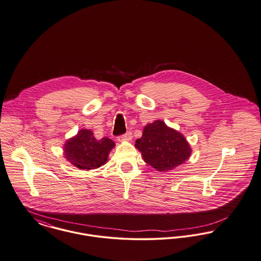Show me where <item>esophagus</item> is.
Instances as JSON below:
<instances>
[{
	"label": "esophagus",
	"instance_id": "obj_1",
	"mask_svg": "<svg viewBox=\"0 0 261 261\" xmlns=\"http://www.w3.org/2000/svg\"><path fill=\"white\" fill-rule=\"evenodd\" d=\"M132 140V134L130 132L124 134L122 136L118 137V141L119 142H130Z\"/></svg>",
	"mask_w": 261,
	"mask_h": 261
}]
</instances>
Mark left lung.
<instances>
[{
    "label": "left lung",
    "mask_w": 261,
    "mask_h": 261,
    "mask_svg": "<svg viewBox=\"0 0 261 261\" xmlns=\"http://www.w3.org/2000/svg\"><path fill=\"white\" fill-rule=\"evenodd\" d=\"M135 147L145 163L158 171H169L179 166L191 155V147L184 135L170 128L163 120L147 124Z\"/></svg>",
    "instance_id": "left-lung-1"
}]
</instances>
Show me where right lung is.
<instances>
[{"label":"right lung","mask_w":261,"mask_h":261,"mask_svg":"<svg viewBox=\"0 0 261 261\" xmlns=\"http://www.w3.org/2000/svg\"><path fill=\"white\" fill-rule=\"evenodd\" d=\"M114 147L115 143L111 139L97 140L92 130L81 129L77 135L65 142L63 151L71 165L83 170H91L106 165Z\"/></svg>","instance_id":"right-lung-1"}]
</instances>
